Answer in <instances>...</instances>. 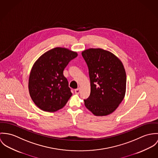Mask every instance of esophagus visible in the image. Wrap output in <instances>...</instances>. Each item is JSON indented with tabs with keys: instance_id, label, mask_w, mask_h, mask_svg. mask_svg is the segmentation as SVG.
Returning a JSON list of instances; mask_svg holds the SVG:
<instances>
[{
	"instance_id": "esophagus-1",
	"label": "esophagus",
	"mask_w": 158,
	"mask_h": 158,
	"mask_svg": "<svg viewBox=\"0 0 158 158\" xmlns=\"http://www.w3.org/2000/svg\"><path fill=\"white\" fill-rule=\"evenodd\" d=\"M74 91H75V93H76V94H79V93H80V88H77V89H76L74 90Z\"/></svg>"
}]
</instances>
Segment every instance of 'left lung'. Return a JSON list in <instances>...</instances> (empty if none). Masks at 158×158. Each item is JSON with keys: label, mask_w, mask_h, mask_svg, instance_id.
<instances>
[{"label": "left lung", "mask_w": 158, "mask_h": 158, "mask_svg": "<svg viewBox=\"0 0 158 158\" xmlns=\"http://www.w3.org/2000/svg\"><path fill=\"white\" fill-rule=\"evenodd\" d=\"M89 70L91 92L84 104L94 115L104 116L114 111L126 91V73L121 60L102 48L82 52Z\"/></svg>", "instance_id": "left-lung-1"}]
</instances>
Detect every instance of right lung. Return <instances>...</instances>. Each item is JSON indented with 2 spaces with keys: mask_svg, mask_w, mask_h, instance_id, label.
I'll use <instances>...</instances> for the list:
<instances>
[{
  "mask_svg": "<svg viewBox=\"0 0 158 158\" xmlns=\"http://www.w3.org/2000/svg\"><path fill=\"white\" fill-rule=\"evenodd\" d=\"M77 56L70 50L56 47L41 55L31 70L28 89L30 97L40 110L54 112L62 108L72 93L63 71Z\"/></svg>",
  "mask_w": 158,
  "mask_h": 158,
  "instance_id": "1",
  "label": "right lung"
}]
</instances>
